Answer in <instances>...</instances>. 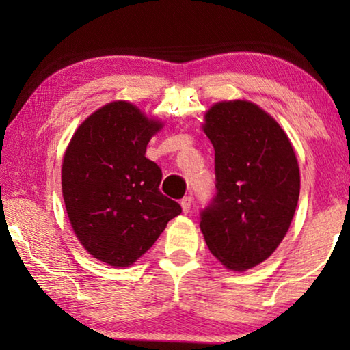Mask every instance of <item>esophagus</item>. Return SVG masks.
<instances>
[{"instance_id": "obj_1", "label": "esophagus", "mask_w": 350, "mask_h": 350, "mask_svg": "<svg viewBox=\"0 0 350 350\" xmlns=\"http://www.w3.org/2000/svg\"><path fill=\"white\" fill-rule=\"evenodd\" d=\"M191 205H193V199L189 198V196H187V198H183L182 200H180V206H182V211L187 213L189 211V208H191Z\"/></svg>"}]
</instances>
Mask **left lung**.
<instances>
[{"label": "left lung", "mask_w": 350, "mask_h": 350, "mask_svg": "<svg viewBox=\"0 0 350 350\" xmlns=\"http://www.w3.org/2000/svg\"><path fill=\"white\" fill-rule=\"evenodd\" d=\"M204 120L217 194L200 232L224 267L245 271L270 258L288 232L299 198L298 159L280 123L248 100L217 102Z\"/></svg>", "instance_id": "1"}]
</instances>
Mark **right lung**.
Here are the masks:
<instances>
[{"label": "right lung", "instance_id": "right-lung-1", "mask_svg": "<svg viewBox=\"0 0 350 350\" xmlns=\"http://www.w3.org/2000/svg\"><path fill=\"white\" fill-rule=\"evenodd\" d=\"M162 128V120L116 100L86 117L64 151L62 191L70 227L85 250L111 267H131L182 213L159 191L162 171L145 157Z\"/></svg>", "mask_w": 350, "mask_h": 350}]
</instances>
